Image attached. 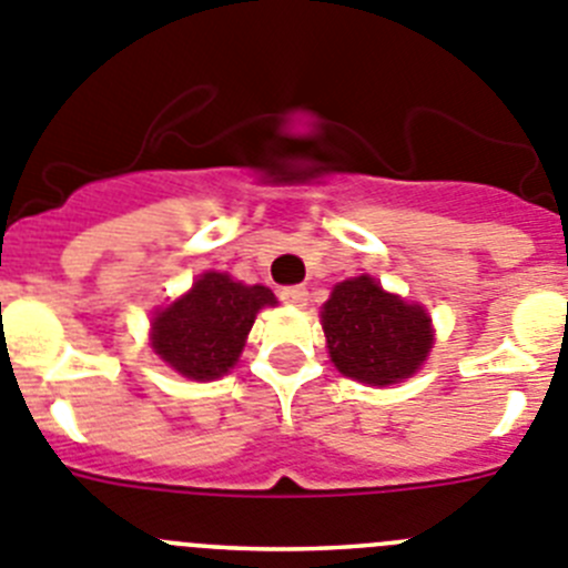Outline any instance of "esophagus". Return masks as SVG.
<instances>
[{"instance_id":"esophagus-1","label":"esophagus","mask_w":568,"mask_h":568,"mask_svg":"<svg viewBox=\"0 0 568 568\" xmlns=\"http://www.w3.org/2000/svg\"><path fill=\"white\" fill-rule=\"evenodd\" d=\"M281 301L290 306H306V301H310V293H306V287H281Z\"/></svg>"}]
</instances>
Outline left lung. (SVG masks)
Segmentation results:
<instances>
[{"label":"left lung","mask_w":568,"mask_h":568,"mask_svg":"<svg viewBox=\"0 0 568 568\" xmlns=\"http://www.w3.org/2000/svg\"><path fill=\"white\" fill-rule=\"evenodd\" d=\"M329 357L346 377L392 386L410 377L434 343L423 306L405 304L368 275L341 281L324 304Z\"/></svg>","instance_id":"1"}]
</instances>
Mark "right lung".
Instances as JSON below:
<instances>
[{
    "label": "right lung",
    "instance_id": "obj_1",
    "mask_svg": "<svg viewBox=\"0 0 568 568\" xmlns=\"http://www.w3.org/2000/svg\"><path fill=\"white\" fill-rule=\"evenodd\" d=\"M267 287H244L225 273H205L152 324V346L189 379H216L239 361L262 306H273Z\"/></svg>",
    "mask_w": 568,
    "mask_h": 568
}]
</instances>
